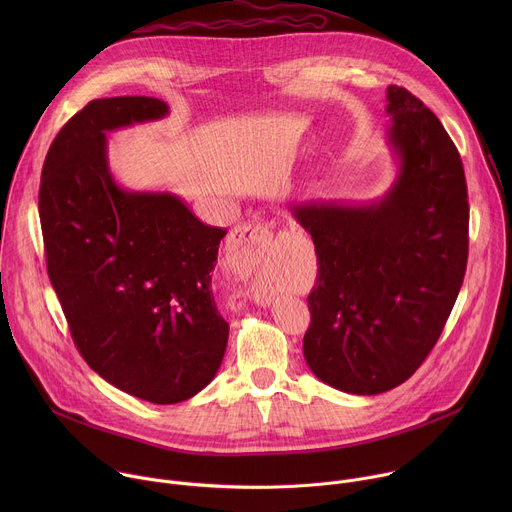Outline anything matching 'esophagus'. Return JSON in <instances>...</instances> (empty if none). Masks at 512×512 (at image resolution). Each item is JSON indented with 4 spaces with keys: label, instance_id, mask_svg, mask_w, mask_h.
I'll return each instance as SVG.
<instances>
[{
    "label": "esophagus",
    "instance_id": "1",
    "mask_svg": "<svg viewBox=\"0 0 512 512\" xmlns=\"http://www.w3.org/2000/svg\"><path fill=\"white\" fill-rule=\"evenodd\" d=\"M271 239H273V233L269 227L255 225V223L237 227L227 241V263L231 271L237 277L247 279L255 271L257 263L261 261ZM253 300L261 306H269L273 298L267 289L257 287L253 289Z\"/></svg>",
    "mask_w": 512,
    "mask_h": 512
}]
</instances>
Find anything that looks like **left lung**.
Masks as SVG:
<instances>
[{
    "mask_svg": "<svg viewBox=\"0 0 512 512\" xmlns=\"http://www.w3.org/2000/svg\"><path fill=\"white\" fill-rule=\"evenodd\" d=\"M397 172L367 204H294L318 279L304 358L326 385L379 395L405 383L440 338L468 261V190L444 125L407 89L387 87Z\"/></svg>",
    "mask_w": 512,
    "mask_h": 512,
    "instance_id": "8db88e82",
    "label": "left lung"
}]
</instances>
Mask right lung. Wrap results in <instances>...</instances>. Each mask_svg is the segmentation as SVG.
Segmentation results:
<instances>
[{"mask_svg":"<svg viewBox=\"0 0 512 512\" xmlns=\"http://www.w3.org/2000/svg\"><path fill=\"white\" fill-rule=\"evenodd\" d=\"M168 113L154 97L91 101L54 137L38 200L48 277L79 352L158 405L202 391L229 340L210 289L227 231L172 192L123 188L109 168L107 133Z\"/></svg>","mask_w":512,"mask_h":512,"instance_id":"right-lung-1","label":"right lung"}]
</instances>
